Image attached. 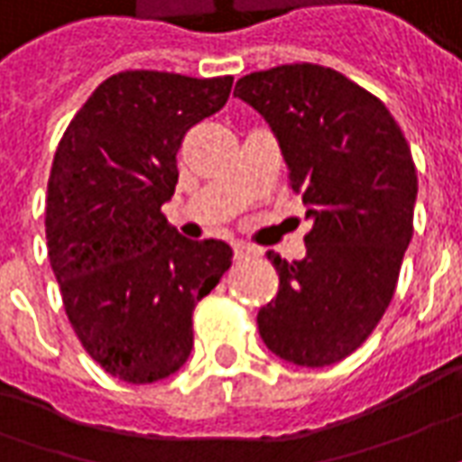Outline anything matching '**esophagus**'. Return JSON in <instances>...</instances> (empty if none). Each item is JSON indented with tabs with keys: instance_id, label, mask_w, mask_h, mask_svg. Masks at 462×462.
I'll list each match as a JSON object with an SVG mask.
<instances>
[{
	"instance_id": "obj_1",
	"label": "esophagus",
	"mask_w": 462,
	"mask_h": 462,
	"mask_svg": "<svg viewBox=\"0 0 462 462\" xmlns=\"http://www.w3.org/2000/svg\"><path fill=\"white\" fill-rule=\"evenodd\" d=\"M260 250L253 247V245H247V242H237L235 245V260H250V257H257Z\"/></svg>"
}]
</instances>
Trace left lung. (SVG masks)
I'll return each mask as SVG.
<instances>
[{"label": "left lung", "instance_id": "1", "mask_svg": "<svg viewBox=\"0 0 462 462\" xmlns=\"http://www.w3.org/2000/svg\"><path fill=\"white\" fill-rule=\"evenodd\" d=\"M235 97L273 127L312 220L302 260L267 253L280 287L257 312L260 337L295 365L340 363L375 330L398 285L418 198L411 147L388 107L330 67L245 74Z\"/></svg>", "mask_w": 462, "mask_h": 462}]
</instances>
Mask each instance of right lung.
Listing matches in <instances>:
<instances>
[{
  "mask_svg": "<svg viewBox=\"0 0 462 462\" xmlns=\"http://www.w3.org/2000/svg\"><path fill=\"white\" fill-rule=\"evenodd\" d=\"M230 89V74H112L54 152L44 227L64 312L97 365L132 385L185 365L192 312L232 264L227 242L187 240L162 215L180 144Z\"/></svg>",
  "mask_w": 462,
  "mask_h": 462,
  "instance_id": "obj_1",
  "label": "right lung"
}]
</instances>
